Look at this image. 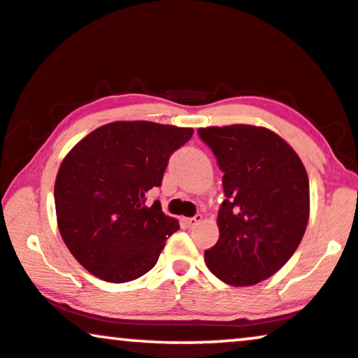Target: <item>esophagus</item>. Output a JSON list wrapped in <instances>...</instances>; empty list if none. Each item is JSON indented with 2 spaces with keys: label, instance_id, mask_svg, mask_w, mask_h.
Listing matches in <instances>:
<instances>
[{
  "label": "esophagus",
  "instance_id": "esophagus-1",
  "mask_svg": "<svg viewBox=\"0 0 358 358\" xmlns=\"http://www.w3.org/2000/svg\"><path fill=\"white\" fill-rule=\"evenodd\" d=\"M201 221V215H196V216H193V218H183V223L188 226V228H192V226H194V224H198Z\"/></svg>",
  "mask_w": 358,
  "mask_h": 358
}]
</instances>
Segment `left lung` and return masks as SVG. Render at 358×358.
Here are the masks:
<instances>
[{
	"instance_id": "1",
	"label": "left lung",
	"mask_w": 358,
	"mask_h": 358,
	"mask_svg": "<svg viewBox=\"0 0 358 358\" xmlns=\"http://www.w3.org/2000/svg\"><path fill=\"white\" fill-rule=\"evenodd\" d=\"M221 171L226 200L218 243L205 251L208 269L244 287L291 259L309 221V178L299 155L273 130L256 125L198 129Z\"/></svg>"
}]
</instances>
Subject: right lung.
Segmentation results:
<instances>
[{
    "mask_svg": "<svg viewBox=\"0 0 358 358\" xmlns=\"http://www.w3.org/2000/svg\"><path fill=\"white\" fill-rule=\"evenodd\" d=\"M192 135L155 122H112L67 153L54 185L57 226L90 274L120 284L157 264L180 224L160 201L147 206L145 193L160 187L170 155Z\"/></svg>",
    "mask_w": 358,
    "mask_h": 358,
    "instance_id": "right-lung-1",
    "label": "right lung"
}]
</instances>
